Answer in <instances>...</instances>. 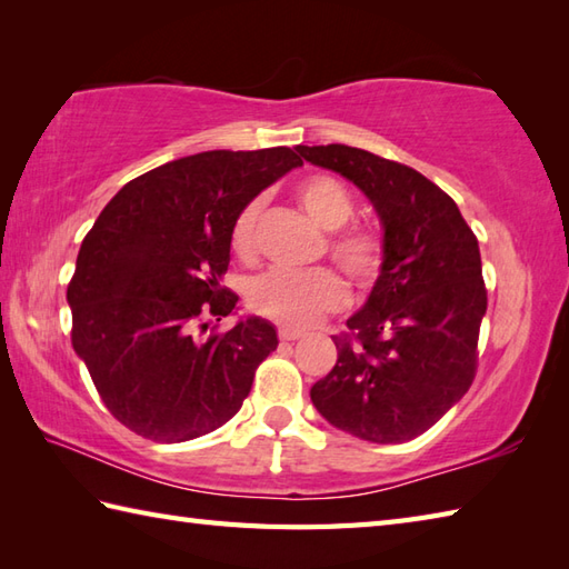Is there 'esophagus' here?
<instances>
[{
  "mask_svg": "<svg viewBox=\"0 0 569 569\" xmlns=\"http://www.w3.org/2000/svg\"><path fill=\"white\" fill-rule=\"evenodd\" d=\"M278 337H281L283 342H296L300 337H306L303 330H296V328H278Z\"/></svg>",
  "mask_w": 569,
  "mask_h": 569,
  "instance_id": "esophagus-1",
  "label": "esophagus"
}]
</instances>
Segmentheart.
I'll list each match as a JSON object with an SVG mask.
<instances>
[{
    "mask_svg": "<svg viewBox=\"0 0 569 569\" xmlns=\"http://www.w3.org/2000/svg\"><path fill=\"white\" fill-rule=\"evenodd\" d=\"M300 208L325 232H340L352 220L355 200L349 190L332 176H310L296 188ZM261 200H251L239 210L229 234V244L239 259H253L257 253V224ZM332 261L359 288L377 281L383 266V244L369 229H349L328 241ZM345 286L340 276L330 269H312L303 273L269 271L259 276L249 288V303L259 316L286 328H308L325 312L342 306Z\"/></svg>",
    "mask_w": 569,
    "mask_h": 569,
    "instance_id": "1",
    "label": "heart"
}]
</instances>
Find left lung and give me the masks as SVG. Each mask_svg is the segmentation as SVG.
Here are the masks:
<instances>
[{
    "label": "left lung",
    "instance_id": "left-lung-1",
    "mask_svg": "<svg viewBox=\"0 0 569 569\" xmlns=\"http://www.w3.org/2000/svg\"><path fill=\"white\" fill-rule=\"evenodd\" d=\"M298 151L352 180L383 227L381 273L349 332L332 337L337 365L310 401L359 440L408 442L475 381L487 312L477 237L455 200L413 168L345 143Z\"/></svg>",
    "mask_w": 569,
    "mask_h": 569
}]
</instances>
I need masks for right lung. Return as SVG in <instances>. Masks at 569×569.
<instances>
[{
	"instance_id": "add662e5",
	"label": "right lung",
	"mask_w": 569,
	"mask_h": 569,
	"mask_svg": "<svg viewBox=\"0 0 569 569\" xmlns=\"http://www.w3.org/2000/svg\"><path fill=\"white\" fill-rule=\"evenodd\" d=\"M286 147L202 151L168 161L117 192L82 239L68 286L72 349L107 410L141 438L186 442L232 418L276 328L232 316L222 286L239 210L291 168Z\"/></svg>"
}]
</instances>
